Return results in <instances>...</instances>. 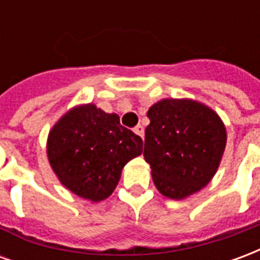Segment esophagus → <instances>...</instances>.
I'll return each instance as SVG.
<instances>
[{"mask_svg":"<svg viewBox=\"0 0 260 260\" xmlns=\"http://www.w3.org/2000/svg\"><path fill=\"white\" fill-rule=\"evenodd\" d=\"M134 132H135L136 135L141 136V138H143V135H145V129H143L142 125H136L135 128H134Z\"/></svg>","mask_w":260,"mask_h":260,"instance_id":"esophagus-1","label":"esophagus"}]
</instances>
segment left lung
<instances>
[{
    "mask_svg": "<svg viewBox=\"0 0 260 260\" xmlns=\"http://www.w3.org/2000/svg\"><path fill=\"white\" fill-rule=\"evenodd\" d=\"M147 117L143 156L158 191L184 199L207 185L227 141L217 114L193 100L166 99L149 108Z\"/></svg>",
    "mask_w": 260,
    "mask_h": 260,
    "instance_id": "1",
    "label": "left lung"
}]
</instances>
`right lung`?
<instances>
[{"label": "right lung", "instance_id": "right-lung-1", "mask_svg": "<svg viewBox=\"0 0 260 260\" xmlns=\"http://www.w3.org/2000/svg\"><path fill=\"white\" fill-rule=\"evenodd\" d=\"M142 146L141 136L119 124L117 114L86 104L55 124L48 135L47 154L69 191L99 202L113 193L121 170L141 154Z\"/></svg>", "mask_w": 260, "mask_h": 260}]
</instances>
